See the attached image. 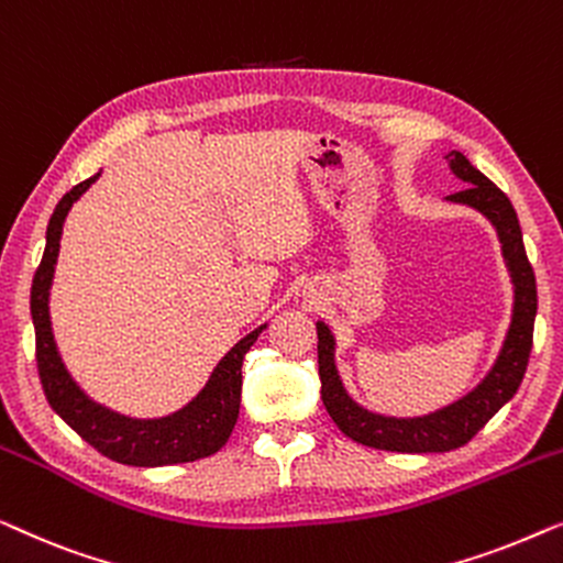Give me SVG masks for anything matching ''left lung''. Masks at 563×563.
Returning a JSON list of instances; mask_svg holds the SVG:
<instances>
[{
  "mask_svg": "<svg viewBox=\"0 0 563 563\" xmlns=\"http://www.w3.org/2000/svg\"><path fill=\"white\" fill-rule=\"evenodd\" d=\"M446 161L451 173L466 184L464 191L446 196V201L472 206V209L485 213L493 221L497 236H500L503 257L512 280V292H516L510 329L505 334L503 350L497 354L493 369L472 393H466L464 398L454 400L446 408L433 410L429 416L393 418L372 413V410L362 408L360 402L350 398L334 362L336 339L327 323H316L323 406H327L331 421L339 426L344 437L372 449L402 451V454H431V451H451L464 446L518 393L528 367L530 346H533V323L538 308L536 275L528 263L526 247H522L518 213L512 209L508 196L485 173L474 168L459 150H451Z\"/></svg>",
  "mask_w": 563,
  "mask_h": 563,
  "instance_id": "8db88e82",
  "label": "left lung"
}]
</instances>
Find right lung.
Wrapping results in <instances>:
<instances>
[{"label": "right lung", "mask_w": 563, "mask_h": 563, "mask_svg": "<svg viewBox=\"0 0 563 563\" xmlns=\"http://www.w3.org/2000/svg\"><path fill=\"white\" fill-rule=\"evenodd\" d=\"M99 176L101 173L70 188L58 201V206H55L45 232L41 267L35 271L33 290H30V313H33L35 323V357L45 398L55 413L78 437L91 443L99 454L112 459V462L130 466H165L196 462V459L217 454L227 443L236 423V416H240L242 360L250 352V346L257 342V336L263 334L267 323L240 339L221 357V362L211 372L209 383L203 385V390L188 406L165 418H147V421L120 416L93 402L74 383V377L68 375L66 364L60 360L51 329L47 298H51L53 273L55 263H58L63 221H66L70 206L81 199V194H86V188Z\"/></svg>", "instance_id": "1"}]
</instances>
